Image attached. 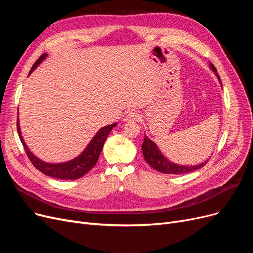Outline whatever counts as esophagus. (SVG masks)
Listing matches in <instances>:
<instances>
[{
    "label": "esophagus",
    "mask_w": 253,
    "mask_h": 253,
    "mask_svg": "<svg viewBox=\"0 0 253 253\" xmlns=\"http://www.w3.org/2000/svg\"><path fill=\"white\" fill-rule=\"evenodd\" d=\"M140 118V115L137 112H129L126 115L125 121H139Z\"/></svg>",
    "instance_id": "esophagus-1"
}]
</instances>
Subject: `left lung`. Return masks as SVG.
Returning a JSON list of instances; mask_svg holds the SVG:
<instances>
[{"label": "left lung", "instance_id": "left-lung-1", "mask_svg": "<svg viewBox=\"0 0 253 253\" xmlns=\"http://www.w3.org/2000/svg\"><path fill=\"white\" fill-rule=\"evenodd\" d=\"M210 66L212 70L215 72L217 78L220 81V77H219V75L216 73L215 66H214L213 64H210ZM141 150L143 153V157L145 160H147V163L153 168V169H155L156 171H158L160 173H164V174L178 175V174L190 173V172L198 170L200 168L204 167L207 162H208V160H206L205 163H202L197 166H180V165L173 164L170 162V160H168L162 154V153H160V151L157 148V145L151 139H149L147 136H144Z\"/></svg>", "mask_w": 253, "mask_h": 253}]
</instances>
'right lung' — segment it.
<instances>
[{"instance_id": "1", "label": "right lung", "mask_w": 253, "mask_h": 253, "mask_svg": "<svg viewBox=\"0 0 253 253\" xmlns=\"http://www.w3.org/2000/svg\"><path fill=\"white\" fill-rule=\"evenodd\" d=\"M46 56H47L46 53H44V55H42L36 61L33 67L30 68L29 74L35 70V68L38 66V64H40L41 61H43ZM115 126H116V124H112L110 126L102 127L100 131L96 134L94 138L91 139L86 149L84 150L78 157L72 159L71 162H66L63 164H48V163L42 162V160H40L39 158H37L33 153L28 150L24 140H23L21 136L19 120L17 122L18 134L21 139V142L23 144V147H24L27 157L29 158L30 162H32L34 167L37 170L42 172L43 174L50 176V177H53V178H59V179H77L82 177L83 175H85L91 168L96 165L99 155H100V153L102 151L106 137L109 136L110 132L112 131V128Z\"/></svg>"}]
</instances>
